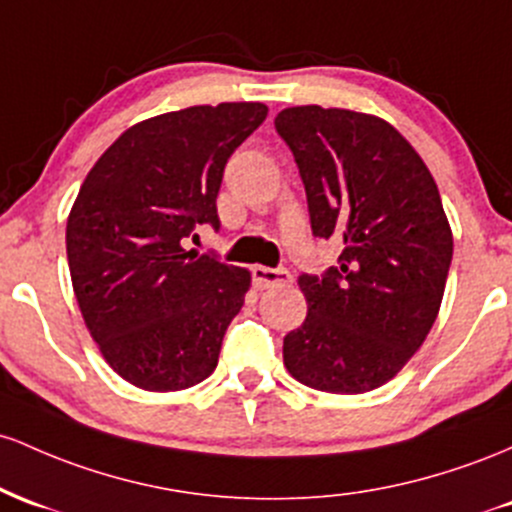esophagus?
<instances>
[{"label": "esophagus", "mask_w": 512, "mask_h": 512, "mask_svg": "<svg viewBox=\"0 0 512 512\" xmlns=\"http://www.w3.org/2000/svg\"><path fill=\"white\" fill-rule=\"evenodd\" d=\"M251 273H254V283H256V287H261V290H266V287L292 283V275L287 273L285 268L254 266V268H251Z\"/></svg>", "instance_id": "esophagus-1"}]
</instances>
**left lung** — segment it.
I'll list each match as a JSON object with an SVG mask.
<instances>
[{
    "instance_id": "obj_1",
    "label": "left lung",
    "mask_w": 512,
    "mask_h": 512,
    "mask_svg": "<svg viewBox=\"0 0 512 512\" xmlns=\"http://www.w3.org/2000/svg\"><path fill=\"white\" fill-rule=\"evenodd\" d=\"M275 130L300 166L314 237L343 241L338 266L300 275L307 319L283 363L319 392L387 384L438 319L452 229L421 154L387 120L348 108L292 106Z\"/></svg>"
}]
</instances>
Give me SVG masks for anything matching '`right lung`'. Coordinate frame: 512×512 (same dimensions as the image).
Wrapping results in <instances>:
<instances>
[{
    "instance_id": "right-lung-1",
    "label": "right lung",
    "mask_w": 512,
    "mask_h": 512,
    "mask_svg": "<svg viewBox=\"0 0 512 512\" xmlns=\"http://www.w3.org/2000/svg\"><path fill=\"white\" fill-rule=\"evenodd\" d=\"M268 116L258 101L140 120L91 166L67 217V261L106 363L145 392L210 377L251 287L246 268L183 249L217 220L227 159Z\"/></svg>"
}]
</instances>
